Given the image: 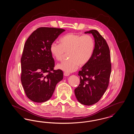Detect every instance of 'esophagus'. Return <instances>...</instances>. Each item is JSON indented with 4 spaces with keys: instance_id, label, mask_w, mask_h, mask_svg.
<instances>
[{
    "instance_id": "esophagus-1",
    "label": "esophagus",
    "mask_w": 134,
    "mask_h": 134,
    "mask_svg": "<svg viewBox=\"0 0 134 134\" xmlns=\"http://www.w3.org/2000/svg\"><path fill=\"white\" fill-rule=\"evenodd\" d=\"M70 75V73H68V72H64V75L65 76H68Z\"/></svg>"
}]
</instances>
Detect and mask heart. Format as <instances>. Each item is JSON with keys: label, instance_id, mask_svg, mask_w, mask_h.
Segmentation results:
<instances>
[{"label": "heart", "instance_id": "obj_1", "mask_svg": "<svg viewBox=\"0 0 134 134\" xmlns=\"http://www.w3.org/2000/svg\"><path fill=\"white\" fill-rule=\"evenodd\" d=\"M60 44H51L50 51L54 58L58 61H62L66 53L68 60L58 64L57 68L65 72H72L78 69L79 65L87 64L92 57L95 43L89 35H80L71 32L64 35L60 40Z\"/></svg>", "mask_w": 134, "mask_h": 134}]
</instances>
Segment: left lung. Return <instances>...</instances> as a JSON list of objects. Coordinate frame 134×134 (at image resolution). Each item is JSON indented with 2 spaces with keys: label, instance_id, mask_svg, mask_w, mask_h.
Listing matches in <instances>:
<instances>
[{
  "label": "left lung",
  "instance_id": "obj_1",
  "mask_svg": "<svg viewBox=\"0 0 134 134\" xmlns=\"http://www.w3.org/2000/svg\"><path fill=\"white\" fill-rule=\"evenodd\" d=\"M92 34L95 48L89 62L78 72L80 84L74 90L78 101L85 105L98 102L108 88L111 70L109 47L97 30L85 32Z\"/></svg>",
  "mask_w": 134,
  "mask_h": 134
}]
</instances>
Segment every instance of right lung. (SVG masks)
Masks as SVG:
<instances>
[{
    "label": "right lung",
    "mask_w": 134,
    "mask_h": 134,
    "mask_svg": "<svg viewBox=\"0 0 134 134\" xmlns=\"http://www.w3.org/2000/svg\"><path fill=\"white\" fill-rule=\"evenodd\" d=\"M65 30L41 27L26 41L21 57V82L26 96L32 102H43L53 95L56 84L63 79V72L54 70L51 44Z\"/></svg>",
    "instance_id": "right-lung-1"
}]
</instances>
